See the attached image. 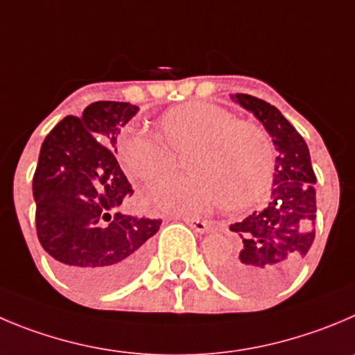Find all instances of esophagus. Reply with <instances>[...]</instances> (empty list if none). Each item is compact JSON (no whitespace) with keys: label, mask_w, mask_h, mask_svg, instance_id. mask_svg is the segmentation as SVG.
I'll list each match as a JSON object with an SVG mask.
<instances>
[{"label":"esophagus","mask_w":355,"mask_h":355,"mask_svg":"<svg viewBox=\"0 0 355 355\" xmlns=\"http://www.w3.org/2000/svg\"><path fill=\"white\" fill-rule=\"evenodd\" d=\"M184 223L189 224V226L193 227L196 233H208L211 227L210 223H207V220H200V218H194V217H184Z\"/></svg>","instance_id":"34e87169"}]
</instances>
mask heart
Returning <instances> with one entry per match:
<instances>
[{
    "mask_svg": "<svg viewBox=\"0 0 355 355\" xmlns=\"http://www.w3.org/2000/svg\"><path fill=\"white\" fill-rule=\"evenodd\" d=\"M162 140L128 132L119 141V157L135 180L154 185L175 171V155H187V178L164 182L150 193L155 208L194 214L223 205L241 208L266 191L273 173V145L266 131L236 121L226 108L189 101L162 115Z\"/></svg>",
    "mask_w": 355,
    "mask_h": 355,
    "instance_id": "heart-1",
    "label": "heart"
}]
</instances>
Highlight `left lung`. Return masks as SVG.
<instances>
[{"mask_svg": "<svg viewBox=\"0 0 355 355\" xmlns=\"http://www.w3.org/2000/svg\"><path fill=\"white\" fill-rule=\"evenodd\" d=\"M231 98L256 115L278 155L270 203L231 224L230 230L241 238L240 247L214 266L233 289L271 294L289 282L313 243L317 211L313 184L317 178L306 141L278 108L250 94Z\"/></svg>", "mask_w": 355, "mask_h": 355, "instance_id": "obj_1", "label": "left lung"}]
</instances>
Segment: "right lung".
<instances>
[{
    "label": "right lung",
    "instance_id": "right-lung-1",
    "mask_svg": "<svg viewBox=\"0 0 355 355\" xmlns=\"http://www.w3.org/2000/svg\"><path fill=\"white\" fill-rule=\"evenodd\" d=\"M138 107L91 103L43 140L33 177L36 234L62 277L87 293H107L137 277L159 218L119 211L132 187L114 152Z\"/></svg>",
    "mask_w": 355,
    "mask_h": 355
}]
</instances>
